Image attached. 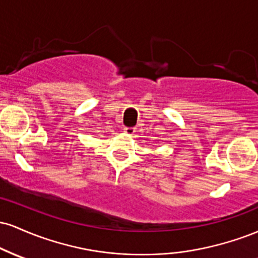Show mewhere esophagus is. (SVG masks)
I'll return each instance as SVG.
<instances>
[{"label":"esophagus","mask_w":258,"mask_h":258,"mask_svg":"<svg viewBox=\"0 0 258 258\" xmlns=\"http://www.w3.org/2000/svg\"><path fill=\"white\" fill-rule=\"evenodd\" d=\"M123 131H125L127 135L132 136V135H135L136 128H135V127H125V128H123Z\"/></svg>","instance_id":"esophagus-1"}]
</instances>
